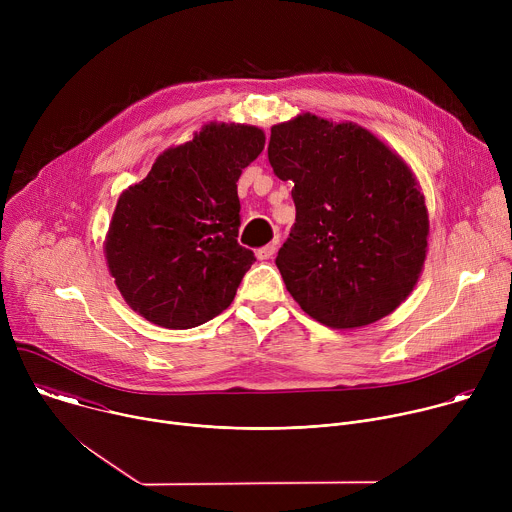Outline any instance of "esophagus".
Here are the masks:
<instances>
[{
  "instance_id": "1",
  "label": "esophagus",
  "mask_w": 512,
  "mask_h": 512,
  "mask_svg": "<svg viewBox=\"0 0 512 512\" xmlns=\"http://www.w3.org/2000/svg\"><path fill=\"white\" fill-rule=\"evenodd\" d=\"M275 251H277V241H275V243H269V245H265V247H261V249H257V259H261V261L271 259V257L275 255Z\"/></svg>"
}]
</instances>
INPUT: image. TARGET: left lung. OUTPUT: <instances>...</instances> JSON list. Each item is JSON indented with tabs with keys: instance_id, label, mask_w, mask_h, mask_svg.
<instances>
[{
	"instance_id": "8db88e82",
	"label": "left lung",
	"mask_w": 512,
	"mask_h": 512,
	"mask_svg": "<svg viewBox=\"0 0 512 512\" xmlns=\"http://www.w3.org/2000/svg\"><path fill=\"white\" fill-rule=\"evenodd\" d=\"M267 158L294 182L296 223L275 257L289 294L330 328L391 314L417 283L429 235L405 162L367 129L310 113L271 127Z\"/></svg>"
}]
</instances>
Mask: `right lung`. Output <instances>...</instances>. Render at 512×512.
Instances as JSON below:
<instances>
[{"label": "right lung", "mask_w": 512, "mask_h": 512, "mask_svg": "<svg viewBox=\"0 0 512 512\" xmlns=\"http://www.w3.org/2000/svg\"><path fill=\"white\" fill-rule=\"evenodd\" d=\"M263 145L257 127L210 123L119 196L105 255L121 296L145 320L186 330L231 306L255 261L237 241V182Z\"/></svg>", "instance_id": "1"}]
</instances>
